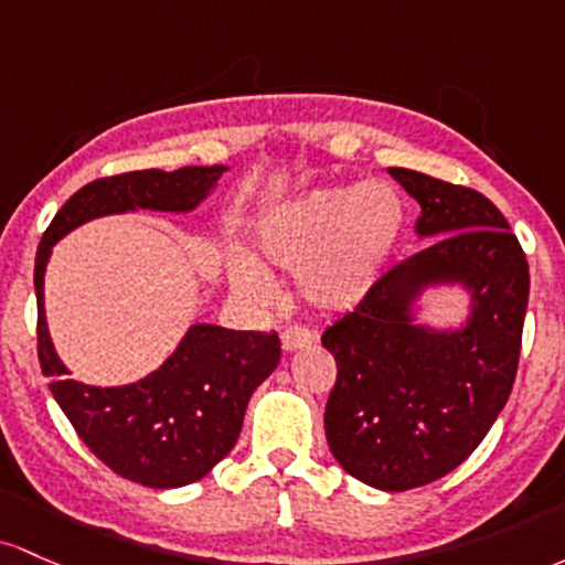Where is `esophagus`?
Segmentation results:
<instances>
[{
    "label": "esophagus",
    "instance_id": "34e87169",
    "mask_svg": "<svg viewBox=\"0 0 565 565\" xmlns=\"http://www.w3.org/2000/svg\"><path fill=\"white\" fill-rule=\"evenodd\" d=\"M280 341H282L285 352H299V350H307V347H312L317 341V335L312 331H307V328L290 326L280 333Z\"/></svg>",
    "mask_w": 565,
    "mask_h": 565
}]
</instances>
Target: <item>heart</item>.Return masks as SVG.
<instances>
[{
    "label": "heart",
    "mask_w": 565,
    "mask_h": 565,
    "mask_svg": "<svg viewBox=\"0 0 565 565\" xmlns=\"http://www.w3.org/2000/svg\"><path fill=\"white\" fill-rule=\"evenodd\" d=\"M405 234V202L386 181L326 186L266 211L256 224V258L230 256L232 290L248 303L275 299L269 269L299 275V294L326 315L363 307L382 285Z\"/></svg>",
    "instance_id": "heart-1"
}]
</instances>
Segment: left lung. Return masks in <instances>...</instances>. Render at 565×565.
<instances>
[{"label":"left lung","mask_w":565,"mask_h":565,"mask_svg":"<svg viewBox=\"0 0 565 565\" xmlns=\"http://www.w3.org/2000/svg\"><path fill=\"white\" fill-rule=\"evenodd\" d=\"M390 175L419 202L416 237L433 243L322 333L335 358L326 437L352 478L408 491L456 470L502 414L521 358L529 262L480 192L405 168ZM440 287L468 296L456 327L420 317L426 290Z\"/></svg>","instance_id":"1"}]
</instances>
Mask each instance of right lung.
<instances>
[{
  "mask_svg": "<svg viewBox=\"0 0 565 565\" xmlns=\"http://www.w3.org/2000/svg\"><path fill=\"white\" fill-rule=\"evenodd\" d=\"M226 164L136 170L82 186L55 213L34 264L36 339L50 392L72 427L109 470L149 488H181L205 478L232 451L250 395L280 363L277 333L189 326L173 354L149 376L122 386L68 379L44 315V269L53 245L100 215L160 211L192 213L218 186Z\"/></svg>",
  "mask_w": 565,
  "mask_h": 565,
  "instance_id": "1",
  "label": "right lung"
}]
</instances>
